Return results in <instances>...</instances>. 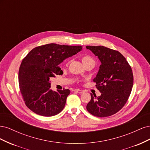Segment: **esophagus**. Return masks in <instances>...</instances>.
Segmentation results:
<instances>
[{"label":"esophagus","mask_w":150,"mask_h":150,"mask_svg":"<svg viewBox=\"0 0 150 150\" xmlns=\"http://www.w3.org/2000/svg\"><path fill=\"white\" fill-rule=\"evenodd\" d=\"M75 91H76L77 93H79V94H82V93H84V91H83V90L76 89Z\"/></svg>","instance_id":"obj_1"}]
</instances>
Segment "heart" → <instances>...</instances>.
<instances>
[{
	"instance_id": "obj_1",
	"label": "heart",
	"mask_w": 150,
	"mask_h": 150,
	"mask_svg": "<svg viewBox=\"0 0 150 150\" xmlns=\"http://www.w3.org/2000/svg\"><path fill=\"white\" fill-rule=\"evenodd\" d=\"M82 61L83 62L84 65L86 64H88V63H89V62H94L93 59L91 57H90L89 56H84L82 57Z\"/></svg>"
}]
</instances>
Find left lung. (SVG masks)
<instances>
[{"instance_id":"8db88e82","label":"left lung","mask_w":150,"mask_h":150,"mask_svg":"<svg viewBox=\"0 0 150 150\" xmlns=\"http://www.w3.org/2000/svg\"><path fill=\"white\" fill-rule=\"evenodd\" d=\"M89 49L98 57L101 64L93 81L101 93L93 96L86 106L91 114L97 117H107L115 114L125 106L133 85L131 67L122 54L104 46H90Z\"/></svg>"}]
</instances>
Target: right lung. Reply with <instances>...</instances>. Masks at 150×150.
Segmentation results:
<instances>
[{
	"instance_id": "right-lung-1",
	"label": "right lung",
	"mask_w": 150,
	"mask_h": 150,
	"mask_svg": "<svg viewBox=\"0 0 150 150\" xmlns=\"http://www.w3.org/2000/svg\"><path fill=\"white\" fill-rule=\"evenodd\" d=\"M81 46L48 44L32 49L19 71L21 93L29 109L39 115L52 116L64 109L69 89H51L50 79L63 72L59 66L65 59L82 50Z\"/></svg>"
}]
</instances>
